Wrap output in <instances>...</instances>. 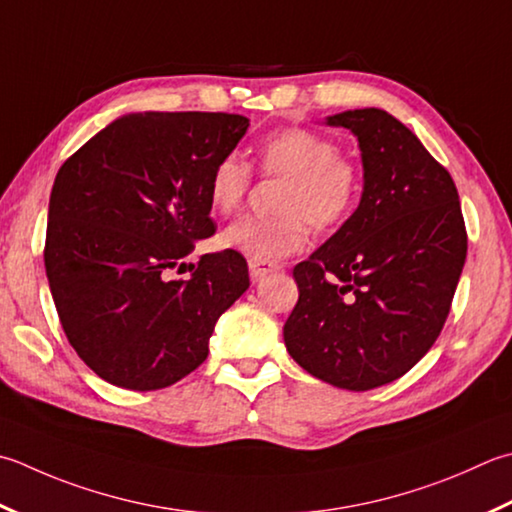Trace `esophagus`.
<instances>
[{
  "label": "esophagus",
  "instance_id": "34e87169",
  "mask_svg": "<svg viewBox=\"0 0 512 512\" xmlns=\"http://www.w3.org/2000/svg\"><path fill=\"white\" fill-rule=\"evenodd\" d=\"M248 270H250V279L253 282H262L264 277H268L270 273H275V270H282V264L277 262H248Z\"/></svg>",
  "mask_w": 512,
  "mask_h": 512
}]
</instances>
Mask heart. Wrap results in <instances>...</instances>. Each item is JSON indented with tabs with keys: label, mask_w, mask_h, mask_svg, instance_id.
Here are the masks:
<instances>
[{
	"label": "heart",
	"mask_w": 512,
	"mask_h": 512,
	"mask_svg": "<svg viewBox=\"0 0 512 512\" xmlns=\"http://www.w3.org/2000/svg\"><path fill=\"white\" fill-rule=\"evenodd\" d=\"M264 177L282 179L275 197L277 217H242L224 228L219 244L250 262H277L308 242V224L330 233L346 224L362 195L364 173L357 159L317 130L290 126L270 133L257 148ZM253 184V168L226 155L210 170L208 204L219 215L242 208Z\"/></svg>",
	"instance_id": "b5f03b06"
}]
</instances>
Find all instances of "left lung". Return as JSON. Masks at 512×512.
Returning a JSON list of instances; mask_svg holds the SVG:
<instances>
[{
	"mask_svg": "<svg viewBox=\"0 0 512 512\" xmlns=\"http://www.w3.org/2000/svg\"><path fill=\"white\" fill-rule=\"evenodd\" d=\"M364 193L348 222L297 264L299 299L284 324L290 357L346 390L395 382L442 333L468 235L453 177L410 130L379 108L346 110Z\"/></svg>",
	"mask_w": 512,
	"mask_h": 512,
	"instance_id": "1",
	"label": "left lung"
}]
</instances>
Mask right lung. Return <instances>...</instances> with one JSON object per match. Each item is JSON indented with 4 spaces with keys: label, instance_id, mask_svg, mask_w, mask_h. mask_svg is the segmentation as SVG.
I'll list each match as a JSON object with an SVG mask.
<instances>
[{
    "label": "right lung",
    "instance_id": "1",
    "mask_svg": "<svg viewBox=\"0 0 512 512\" xmlns=\"http://www.w3.org/2000/svg\"><path fill=\"white\" fill-rule=\"evenodd\" d=\"M248 119L230 113H133L59 168L44 264L59 322L95 375L159 390L204 364L219 315L250 286L246 259L208 253V177Z\"/></svg>",
    "mask_w": 512,
    "mask_h": 512
}]
</instances>
